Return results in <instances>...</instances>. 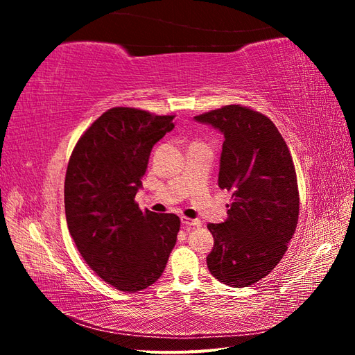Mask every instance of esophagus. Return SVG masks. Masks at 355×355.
<instances>
[{"label":"esophagus","mask_w":355,"mask_h":355,"mask_svg":"<svg viewBox=\"0 0 355 355\" xmlns=\"http://www.w3.org/2000/svg\"><path fill=\"white\" fill-rule=\"evenodd\" d=\"M180 220H182V223H184L188 230H191V228H198L200 225H201V220H200V219H188L187 216H182Z\"/></svg>","instance_id":"1"}]
</instances>
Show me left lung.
<instances>
[{
    "label": "left lung",
    "mask_w": 355,
    "mask_h": 355,
    "mask_svg": "<svg viewBox=\"0 0 355 355\" xmlns=\"http://www.w3.org/2000/svg\"><path fill=\"white\" fill-rule=\"evenodd\" d=\"M223 135L219 188L232 191L228 218L209 223L214 244L210 274L231 287H247L270 274L292 240L299 192L292 155L270 118L228 105L194 116Z\"/></svg>",
    "instance_id": "obj_1"
}]
</instances>
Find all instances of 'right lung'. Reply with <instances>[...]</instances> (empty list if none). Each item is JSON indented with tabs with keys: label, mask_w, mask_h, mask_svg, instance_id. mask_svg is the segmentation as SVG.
Listing matches in <instances>:
<instances>
[{
	"label": "right lung",
	"mask_w": 355,
	"mask_h": 355,
	"mask_svg": "<svg viewBox=\"0 0 355 355\" xmlns=\"http://www.w3.org/2000/svg\"><path fill=\"white\" fill-rule=\"evenodd\" d=\"M175 128L171 115L135 108L102 114L75 146L65 178L68 230L103 282L139 292L163 274L180 219L135 202L154 145Z\"/></svg>",
	"instance_id": "1"
}]
</instances>
